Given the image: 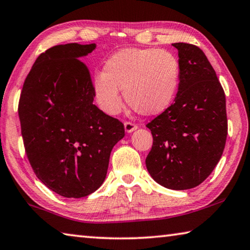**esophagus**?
Instances as JSON below:
<instances>
[{
	"instance_id": "1",
	"label": "esophagus",
	"mask_w": 250,
	"mask_h": 250,
	"mask_svg": "<svg viewBox=\"0 0 250 250\" xmlns=\"http://www.w3.org/2000/svg\"><path fill=\"white\" fill-rule=\"evenodd\" d=\"M124 127H125V132L126 133H132L135 129H137L138 126L135 124V123L132 122H125L124 123Z\"/></svg>"
}]
</instances>
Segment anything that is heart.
Listing matches in <instances>:
<instances>
[{
	"instance_id": "1",
	"label": "heart",
	"mask_w": 250,
	"mask_h": 250,
	"mask_svg": "<svg viewBox=\"0 0 250 250\" xmlns=\"http://www.w3.org/2000/svg\"><path fill=\"white\" fill-rule=\"evenodd\" d=\"M180 64L171 52L157 48H127L109 57L104 72L93 78V91L105 113L117 114L126 102L142 115H157L176 98Z\"/></svg>"
}]
</instances>
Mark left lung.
<instances>
[{
	"mask_svg": "<svg viewBox=\"0 0 250 250\" xmlns=\"http://www.w3.org/2000/svg\"><path fill=\"white\" fill-rule=\"evenodd\" d=\"M172 46L180 64L178 93L146 125L154 138L146 167L163 187L188 190L201 185L221 159L227 137L226 99L215 70L198 46Z\"/></svg>",
	"mask_w": 250,
	"mask_h": 250,
	"instance_id": "8db88e82",
	"label": "left lung"
}]
</instances>
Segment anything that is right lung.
Here are the masks:
<instances>
[{"instance_id": "add662e5", "label": "right lung", "mask_w": 250, "mask_h": 250, "mask_svg": "<svg viewBox=\"0 0 250 250\" xmlns=\"http://www.w3.org/2000/svg\"><path fill=\"white\" fill-rule=\"evenodd\" d=\"M95 43L51 47L38 56L21 89L19 116L35 174L64 198H83L106 177L123 123L93 104L91 74L79 59Z\"/></svg>"}]
</instances>
